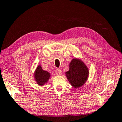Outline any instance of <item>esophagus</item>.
I'll return each instance as SVG.
<instances>
[{"label":"esophagus","mask_w":122,"mask_h":122,"mask_svg":"<svg viewBox=\"0 0 122 122\" xmlns=\"http://www.w3.org/2000/svg\"><path fill=\"white\" fill-rule=\"evenodd\" d=\"M61 73H62V71L60 69L57 68L56 69V74L57 75H61Z\"/></svg>","instance_id":"obj_1"}]
</instances>
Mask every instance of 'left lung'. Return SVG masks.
I'll use <instances>...</instances> for the list:
<instances>
[{
    "instance_id": "left-lung-1",
    "label": "left lung",
    "mask_w": 122,
    "mask_h": 122,
    "mask_svg": "<svg viewBox=\"0 0 122 122\" xmlns=\"http://www.w3.org/2000/svg\"><path fill=\"white\" fill-rule=\"evenodd\" d=\"M66 76L71 84L75 88L81 86L88 78V70L81 61L73 59L69 65V70Z\"/></svg>"
}]
</instances>
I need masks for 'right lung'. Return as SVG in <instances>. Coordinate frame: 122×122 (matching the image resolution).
<instances>
[{"instance_id":"obj_1","label":"right lung","mask_w":122,"mask_h":122,"mask_svg":"<svg viewBox=\"0 0 122 122\" xmlns=\"http://www.w3.org/2000/svg\"><path fill=\"white\" fill-rule=\"evenodd\" d=\"M35 77L37 84L41 86L48 81L50 77V74L48 71H43L42 67L39 66L36 69Z\"/></svg>"}]
</instances>
